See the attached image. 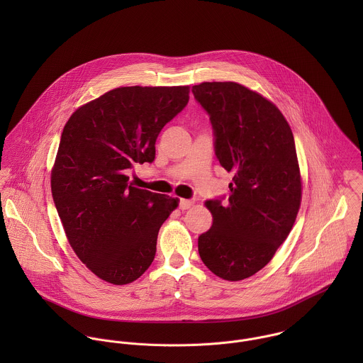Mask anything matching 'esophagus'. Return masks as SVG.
Here are the masks:
<instances>
[{
	"label": "esophagus",
	"mask_w": 363,
	"mask_h": 363,
	"mask_svg": "<svg viewBox=\"0 0 363 363\" xmlns=\"http://www.w3.org/2000/svg\"><path fill=\"white\" fill-rule=\"evenodd\" d=\"M193 204H194V203H193L191 200H184V199H182V200L179 201V208H180L182 211H184V209H189Z\"/></svg>",
	"instance_id": "34e87169"
}]
</instances>
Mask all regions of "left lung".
Returning a JSON list of instances; mask_svg holds the SVG:
<instances>
[{"mask_svg": "<svg viewBox=\"0 0 363 363\" xmlns=\"http://www.w3.org/2000/svg\"><path fill=\"white\" fill-rule=\"evenodd\" d=\"M191 92L209 116L215 155L233 174L229 200L206 203L212 226L199 253L216 277L240 281L271 261L295 223L302 183L294 134L275 104L240 84L203 82Z\"/></svg>", "mask_w": 363, "mask_h": 363, "instance_id": "left-lung-1", "label": "left lung"}]
</instances>
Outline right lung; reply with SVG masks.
<instances>
[{
    "label": "right lung",
    "mask_w": 363,
    "mask_h": 363,
    "mask_svg": "<svg viewBox=\"0 0 363 363\" xmlns=\"http://www.w3.org/2000/svg\"><path fill=\"white\" fill-rule=\"evenodd\" d=\"M189 86H124L81 106L67 121L52 170L54 206L79 259L125 285L155 259L157 232L177 199L128 184L152 163L162 128L189 104Z\"/></svg>",
    "instance_id": "1"
}]
</instances>
